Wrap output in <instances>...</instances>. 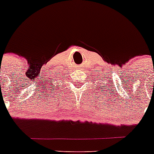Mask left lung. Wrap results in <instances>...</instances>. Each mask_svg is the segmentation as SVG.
I'll return each instance as SVG.
<instances>
[{
  "mask_svg": "<svg viewBox=\"0 0 154 154\" xmlns=\"http://www.w3.org/2000/svg\"><path fill=\"white\" fill-rule=\"evenodd\" d=\"M99 81H101V80H99ZM105 81H106V80H105ZM94 85H95V84H94ZM96 86H97V85H96ZM110 86H111V85H110ZM102 87H104V89H105V91H106L107 88H108V91H110V89H109V86H108V88H107V86H105V85L104 86V84H103V82L101 81V85H100V90H101V88L102 89V88H103ZM101 91H103L101 90ZM104 93H105V92H104ZM109 93H110V92H109Z\"/></svg>",
  "mask_w": 154,
  "mask_h": 154,
  "instance_id": "8db88e82",
  "label": "left lung"
}]
</instances>
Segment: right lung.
Listing matches in <instances>:
<instances>
[{"instance_id":"1","label":"right lung","mask_w":154,"mask_h":154,"mask_svg":"<svg viewBox=\"0 0 154 154\" xmlns=\"http://www.w3.org/2000/svg\"><path fill=\"white\" fill-rule=\"evenodd\" d=\"M58 87H58V85H57V86H53V87H52V88H51V90H50V91L53 92V94H55V92H56V93H57V91L58 90V89H57V88ZM54 90L55 91V92L54 91Z\"/></svg>"}]
</instances>
